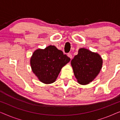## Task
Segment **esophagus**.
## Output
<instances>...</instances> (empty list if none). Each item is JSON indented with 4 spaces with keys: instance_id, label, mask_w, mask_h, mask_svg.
<instances>
[{
    "instance_id": "obj_1",
    "label": "esophagus",
    "mask_w": 120,
    "mask_h": 120,
    "mask_svg": "<svg viewBox=\"0 0 120 120\" xmlns=\"http://www.w3.org/2000/svg\"><path fill=\"white\" fill-rule=\"evenodd\" d=\"M67 56H68L69 58H70L71 59H72V54L71 53H68V54H67Z\"/></svg>"
}]
</instances>
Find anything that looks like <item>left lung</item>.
I'll return each instance as SVG.
<instances>
[{"mask_svg": "<svg viewBox=\"0 0 120 120\" xmlns=\"http://www.w3.org/2000/svg\"><path fill=\"white\" fill-rule=\"evenodd\" d=\"M71 64L78 82L86 85L92 82L100 72L103 59L99 54L82 48L71 60Z\"/></svg>", "mask_w": 120, "mask_h": 120, "instance_id": "left-lung-1", "label": "left lung"}]
</instances>
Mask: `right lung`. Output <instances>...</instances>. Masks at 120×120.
I'll list each match as a JSON object with an SVG mask.
<instances>
[{"instance_id": "right-lung-1", "label": "right lung", "mask_w": 120, "mask_h": 120, "mask_svg": "<svg viewBox=\"0 0 120 120\" xmlns=\"http://www.w3.org/2000/svg\"><path fill=\"white\" fill-rule=\"evenodd\" d=\"M71 59L54 45L35 50L30 58L32 71L40 82L45 84L55 82L61 70Z\"/></svg>"}]
</instances>
